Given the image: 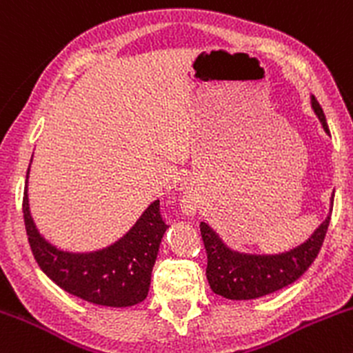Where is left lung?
Segmentation results:
<instances>
[{
  "mask_svg": "<svg viewBox=\"0 0 353 353\" xmlns=\"http://www.w3.org/2000/svg\"><path fill=\"white\" fill-rule=\"evenodd\" d=\"M311 107L325 132L328 123L318 100L311 95ZM332 205L326 219L296 248L274 255H256L232 250L207 223H201V234L207 252V281L212 292L232 301H248L281 290L296 282L318 256L332 219Z\"/></svg>",
  "mask_w": 353,
  "mask_h": 353,
  "instance_id": "8db88e82",
  "label": "left lung"
}]
</instances>
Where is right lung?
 Masks as SVG:
<instances>
[{
    "instance_id": "1",
    "label": "right lung",
    "mask_w": 353,
    "mask_h": 353,
    "mask_svg": "<svg viewBox=\"0 0 353 353\" xmlns=\"http://www.w3.org/2000/svg\"><path fill=\"white\" fill-rule=\"evenodd\" d=\"M28 173L30 166L23 190V221L43 274L66 292L98 306L129 307L146 299L159 243L168 228L159 201L151 202L136 224L107 248L72 253L47 241L35 226L28 205Z\"/></svg>"
}]
</instances>
